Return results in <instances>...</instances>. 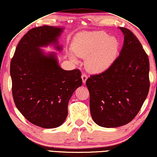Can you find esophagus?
Here are the masks:
<instances>
[{"label": "esophagus", "mask_w": 157, "mask_h": 157, "mask_svg": "<svg viewBox=\"0 0 157 157\" xmlns=\"http://www.w3.org/2000/svg\"><path fill=\"white\" fill-rule=\"evenodd\" d=\"M81 78H82V81H83V83H86V82L87 81V78H88V76H87L86 74H83L81 75Z\"/></svg>", "instance_id": "1"}]
</instances>
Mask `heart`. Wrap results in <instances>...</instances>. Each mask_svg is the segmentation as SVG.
<instances>
[{
  "instance_id": "b5f03b06",
  "label": "heart",
  "mask_w": 157,
  "mask_h": 157,
  "mask_svg": "<svg viewBox=\"0 0 157 157\" xmlns=\"http://www.w3.org/2000/svg\"><path fill=\"white\" fill-rule=\"evenodd\" d=\"M71 49L76 56L86 58L85 66L89 71L101 74L114 63L119 52L120 42L117 37L105 31L83 32L74 38ZM73 54L69 53V57L76 62Z\"/></svg>"
}]
</instances>
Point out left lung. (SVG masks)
Segmentation results:
<instances>
[{"label": "left lung", "mask_w": 157, "mask_h": 157, "mask_svg": "<svg viewBox=\"0 0 157 157\" xmlns=\"http://www.w3.org/2000/svg\"><path fill=\"white\" fill-rule=\"evenodd\" d=\"M124 35L119 56L110 68L86 81L90 109L98 126L117 128L131 122L141 109L149 89V61L131 31L119 27Z\"/></svg>", "instance_id": "left-lung-1"}]
</instances>
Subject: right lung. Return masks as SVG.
I'll return each mask as SVG.
<instances>
[{"mask_svg":"<svg viewBox=\"0 0 157 157\" xmlns=\"http://www.w3.org/2000/svg\"><path fill=\"white\" fill-rule=\"evenodd\" d=\"M60 26L31 29L21 38L10 62L12 91L17 108L29 121L44 128L63 124L68 103L82 85L78 69L64 70L55 52L45 53L40 48L53 45L62 50Z\"/></svg>","mask_w":157,"mask_h":157,"instance_id":"right-lung-1","label":"right lung"}]
</instances>
